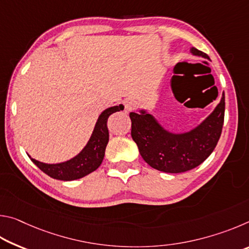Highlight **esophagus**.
Masks as SVG:
<instances>
[{
  "instance_id": "34e87169",
  "label": "esophagus",
  "mask_w": 249,
  "mask_h": 249,
  "mask_svg": "<svg viewBox=\"0 0 249 249\" xmlns=\"http://www.w3.org/2000/svg\"><path fill=\"white\" fill-rule=\"evenodd\" d=\"M124 105L126 111H134V109L137 108L138 103L134 99H126L124 101Z\"/></svg>"
}]
</instances>
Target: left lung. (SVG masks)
I'll return each mask as SVG.
<instances>
[{"label": "left lung", "instance_id": "8db88e82", "mask_svg": "<svg viewBox=\"0 0 249 249\" xmlns=\"http://www.w3.org/2000/svg\"><path fill=\"white\" fill-rule=\"evenodd\" d=\"M190 52L195 56L210 59L208 54L195 47ZM224 112L225 95L223 93L217 107L200 125L189 132L175 134L163 128L145 109H141L140 113H129L130 135L142 159L150 167L168 174H179L201 165L212 154L220 140Z\"/></svg>", "mask_w": 249, "mask_h": 249}]
</instances>
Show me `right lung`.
Wrapping results in <instances>:
<instances>
[{
  "mask_svg": "<svg viewBox=\"0 0 249 249\" xmlns=\"http://www.w3.org/2000/svg\"><path fill=\"white\" fill-rule=\"evenodd\" d=\"M122 109H124V107L120 104L104 109L101 113L88 144L72 159L60 163H45L31 158L32 161L46 175L57 180H77L91 174L98 169L103 161L105 148L108 142V116Z\"/></svg>",
  "mask_w": 249,
  "mask_h": 249,
  "instance_id": "obj_1",
  "label": "right lung"
}]
</instances>
